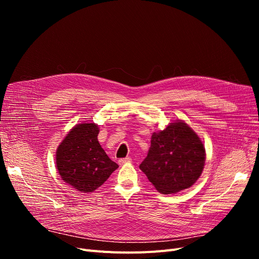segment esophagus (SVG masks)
<instances>
[{
	"instance_id": "1",
	"label": "esophagus",
	"mask_w": 259,
	"mask_h": 259,
	"mask_svg": "<svg viewBox=\"0 0 259 259\" xmlns=\"http://www.w3.org/2000/svg\"><path fill=\"white\" fill-rule=\"evenodd\" d=\"M132 161V159L130 158V156H127V158H123V159H120L119 160V164L120 165H122V164H125V163H130Z\"/></svg>"
}]
</instances>
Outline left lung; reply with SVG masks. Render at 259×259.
Here are the masks:
<instances>
[{"instance_id":"left-lung-1","label":"left lung","mask_w":259,"mask_h":259,"mask_svg":"<svg viewBox=\"0 0 259 259\" xmlns=\"http://www.w3.org/2000/svg\"><path fill=\"white\" fill-rule=\"evenodd\" d=\"M204 163V145L186 123L178 121L153 133L150 149L139 168L156 190L170 194L197 182Z\"/></svg>"}]
</instances>
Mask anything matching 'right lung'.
Wrapping results in <instances>:
<instances>
[{
  "label": "right lung",
  "instance_id": "obj_1",
  "mask_svg": "<svg viewBox=\"0 0 259 259\" xmlns=\"http://www.w3.org/2000/svg\"><path fill=\"white\" fill-rule=\"evenodd\" d=\"M95 123L77 124L62 140L56 152V166L65 183L81 192L103 185L119 165L98 143Z\"/></svg>",
  "mask_w": 259,
  "mask_h": 259
}]
</instances>
